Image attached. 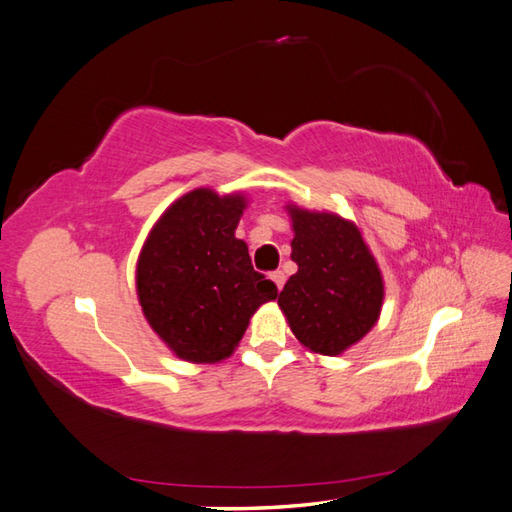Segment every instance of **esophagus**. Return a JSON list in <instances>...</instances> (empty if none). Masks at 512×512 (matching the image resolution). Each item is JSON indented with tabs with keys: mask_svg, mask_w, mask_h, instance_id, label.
I'll return each mask as SVG.
<instances>
[{
	"mask_svg": "<svg viewBox=\"0 0 512 512\" xmlns=\"http://www.w3.org/2000/svg\"><path fill=\"white\" fill-rule=\"evenodd\" d=\"M269 278L273 280V284L278 286V291H282L284 280H286V278H284V273H282V271H271V273H269Z\"/></svg>",
	"mask_w": 512,
	"mask_h": 512,
	"instance_id": "1",
	"label": "esophagus"
}]
</instances>
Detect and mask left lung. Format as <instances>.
<instances>
[{"instance_id":"1","label":"left lung","mask_w":512,"mask_h":512,"mask_svg":"<svg viewBox=\"0 0 512 512\" xmlns=\"http://www.w3.org/2000/svg\"><path fill=\"white\" fill-rule=\"evenodd\" d=\"M286 210L297 273L284 284L278 306L299 343L339 356L376 326L384 299L380 267L356 223L293 204Z\"/></svg>"}]
</instances>
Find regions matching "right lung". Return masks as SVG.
<instances>
[{
    "label": "right lung",
    "instance_id": "add662e5",
    "mask_svg": "<svg viewBox=\"0 0 512 512\" xmlns=\"http://www.w3.org/2000/svg\"><path fill=\"white\" fill-rule=\"evenodd\" d=\"M247 199L195 189L176 199L149 232L136 263V295L152 330L189 363L226 360L276 284L254 271L236 239Z\"/></svg>",
    "mask_w": 512,
    "mask_h": 512
}]
</instances>
